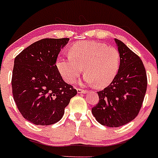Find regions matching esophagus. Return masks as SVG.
<instances>
[{"label": "esophagus", "mask_w": 158, "mask_h": 158, "mask_svg": "<svg viewBox=\"0 0 158 158\" xmlns=\"http://www.w3.org/2000/svg\"><path fill=\"white\" fill-rule=\"evenodd\" d=\"M77 93H79V94L87 93V91L86 90H82V89H77Z\"/></svg>", "instance_id": "1"}]
</instances>
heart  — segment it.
Here are the masks:
<instances>
[{
  "label": "heart",
  "instance_id": "b5f03b06",
  "mask_svg": "<svg viewBox=\"0 0 158 158\" xmlns=\"http://www.w3.org/2000/svg\"><path fill=\"white\" fill-rule=\"evenodd\" d=\"M69 56L59 57L56 67L63 80L74 83L81 72L84 81L97 88L108 86L116 77L120 67L121 57L117 48L106 44L85 40L72 44Z\"/></svg>",
  "mask_w": 158,
  "mask_h": 158
}]
</instances>
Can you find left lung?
<instances>
[{"instance_id": "1", "label": "left lung", "mask_w": 158, "mask_h": 158, "mask_svg": "<svg viewBox=\"0 0 158 158\" xmlns=\"http://www.w3.org/2000/svg\"><path fill=\"white\" fill-rule=\"evenodd\" d=\"M120 53L118 72L102 91L99 100L92 109L96 121L108 127L128 124L138 115L147 87L146 69L142 60L122 41L114 39Z\"/></svg>"}]
</instances>
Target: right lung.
Instances as JSON below:
<instances>
[{"label":"right lung","instance_id":"obj_1","mask_svg":"<svg viewBox=\"0 0 158 158\" xmlns=\"http://www.w3.org/2000/svg\"><path fill=\"white\" fill-rule=\"evenodd\" d=\"M69 38H45L15 57L11 78L13 98L23 117L37 125H50L63 118L77 90L63 80L56 67Z\"/></svg>","mask_w":158,"mask_h":158}]
</instances>
